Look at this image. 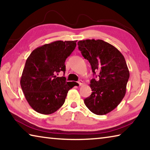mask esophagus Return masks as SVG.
Instances as JSON below:
<instances>
[{"label": "esophagus", "mask_w": 150, "mask_h": 150, "mask_svg": "<svg viewBox=\"0 0 150 150\" xmlns=\"http://www.w3.org/2000/svg\"><path fill=\"white\" fill-rule=\"evenodd\" d=\"M78 84L79 85V86L83 85V81L82 80H79V81H78Z\"/></svg>", "instance_id": "esophagus-1"}]
</instances>
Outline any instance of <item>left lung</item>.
Instances as JSON below:
<instances>
[{
    "label": "left lung",
    "instance_id": "1",
    "mask_svg": "<svg viewBox=\"0 0 150 150\" xmlns=\"http://www.w3.org/2000/svg\"><path fill=\"white\" fill-rule=\"evenodd\" d=\"M79 50L91 65L93 75L90 87L92 93L84 100L94 114L103 115L113 110L123 99L130 77L123 55L112 45L102 40L79 41Z\"/></svg>",
    "mask_w": 150,
    "mask_h": 150
}]
</instances>
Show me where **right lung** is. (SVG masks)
Masks as SVG:
<instances>
[{
  "instance_id": "add662e5",
  "label": "right lung",
  "mask_w": 150,
  "mask_h": 150,
  "mask_svg": "<svg viewBox=\"0 0 150 150\" xmlns=\"http://www.w3.org/2000/svg\"><path fill=\"white\" fill-rule=\"evenodd\" d=\"M77 41H55L37 47L26 59L20 85L25 98L37 112L50 115L65 103L69 89L74 87L65 77V62L76 47Z\"/></svg>"
}]
</instances>
